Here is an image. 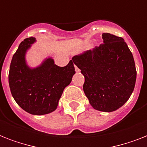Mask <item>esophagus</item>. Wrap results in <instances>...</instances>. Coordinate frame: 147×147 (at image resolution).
<instances>
[{"label": "esophagus", "instance_id": "1", "mask_svg": "<svg viewBox=\"0 0 147 147\" xmlns=\"http://www.w3.org/2000/svg\"><path fill=\"white\" fill-rule=\"evenodd\" d=\"M75 69H76V72H79V69H78V67L76 66V65H75Z\"/></svg>", "mask_w": 147, "mask_h": 147}]
</instances>
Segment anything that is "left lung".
Returning a JSON list of instances; mask_svg holds the SVG:
<instances>
[{
  "label": "left lung",
  "mask_w": 147,
  "mask_h": 147,
  "mask_svg": "<svg viewBox=\"0 0 147 147\" xmlns=\"http://www.w3.org/2000/svg\"><path fill=\"white\" fill-rule=\"evenodd\" d=\"M103 44L76 55L71 60L84 76L83 90L91 107L110 113L122 107L134 89L137 71L125 40L109 33Z\"/></svg>",
  "instance_id": "1"
}]
</instances>
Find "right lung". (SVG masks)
Here are the masks:
<instances>
[{"instance_id":"obj_1","label":"right lung","mask_w":147,"mask_h":147,"mask_svg":"<svg viewBox=\"0 0 147 147\" xmlns=\"http://www.w3.org/2000/svg\"><path fill=\"white\" fill-rule=\"evenodd\" d=\"M36 42L31 37L21 42L12 58L9 85L12 96L21 108L32 115H41L57 109L63 90L76 74L74 62L59 67L52 57L45 58L40 65L32 68L26 53Z\"/></svg>"}]
</instances>
